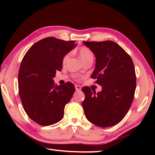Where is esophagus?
<instances>
[{"label": "esophagus", "mask_w": 155, "mask_h": 155, "mask_svg": "<svg viewBox=\"0 0 155 155\" xmlns=\"http://www.w3.org/2000/svg\"><path fill=\"white\" fill-rule=\"evenodd\" d=\"M75 88H76V90L77 91H80L81 90V87L80 85H75Z\"/></svg>", "instance_id": "obj_1"}]
</instances>
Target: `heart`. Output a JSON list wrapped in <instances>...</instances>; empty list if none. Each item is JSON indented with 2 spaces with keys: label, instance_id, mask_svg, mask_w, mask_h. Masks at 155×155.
<instances>
[{
  "label": "heart",
  "instance_id": "heart-1",
  "mask_svg": "<svg viewBox=\"0 0 155 155\" xmlns=\"http://www.w3.org/2000/svg\"><path fill=\"white\" fill-rule=\"evenodd\" d=\"M78 54L84 64L88 61L94 60V53L92 52V51H91V50L87 46H81V48L78 49ZM69 58H70V54L68 53L65 54L62 59V64L65 65L66 64Z\"/></svg>",
  "mask_w": 155,
  "mask_h": 155
}]
</instances>
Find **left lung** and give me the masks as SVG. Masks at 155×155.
I'll use <instances>...</instances> for the list:
<instances>
[{
    "mask_svg": "<svg viewBox=\"0 0 155 155\" xmlns=\"http://www.w3.org/2000/svg\"><path fill=\"white\" fill-rule=\"evenodd\" d=\"M96 56L91 78L103 87L96 93L83 87L82 105L87 119L99 127H113L122 121L134 99L136 74L129 54L113 41H83Z\"/></svg>",
    "mask_w": 155,
    "mask_h": 155,
    "instance_id": "left-lung-1",
    "label": "left lung"
}]
</instances>
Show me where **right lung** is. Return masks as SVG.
Instances as JSON below:
<instances>
[{"label": "right lung", "mask_w": 155, "mask_h": 155, "mask_svg": "<svg viewBox=\"0 0 155 155\" xmlns=\"http://www.w3.org/2000/svg\"><path fill=\"white\" fill-rule=\"evenodd\" d=\"M74 41L52 37L38 41L28 49L18 73V91L28 116L41 126L55 124L63 118L65 104L75 91L67 82L55 86L53 78L62 69V59L74 48Z\"/></svg>", "instance_id": "1"}]
</instances>
